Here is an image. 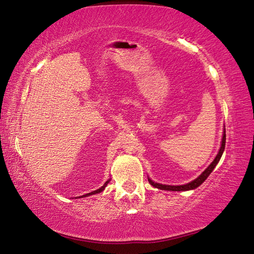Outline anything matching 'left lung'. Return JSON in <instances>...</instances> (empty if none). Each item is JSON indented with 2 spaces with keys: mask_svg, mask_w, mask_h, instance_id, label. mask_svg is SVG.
Listing matches in <instances>:
<instances>
[{
  "mask_svg": "<svg viewBox=\"0 0 254 254\" xmlns=\"http://www.w3.org/2000/svg\"><path fill=\"white\" fill-rule=\"evenodd\" d=\"M225 146H226V128H223V134H222V140H221V146L219 148V152L215 157V160H213L210 165L208 166L205 171H203L199 176H198L196 180H193L190 183L187 184H184V185H163V184L160 183H155L153 182L150 177H148V182H150L151 185L155 188H158V190H171V191H187V190H196L197 187H199L201 184L205 182L208 176L210 175L211 172L213 171V168L217 166V164L219 163L220 158L222 156V153L225 151Z\"/></svg>",
  "mask_w": 254,
  "mask_h": 254,
  "instance_id": "8db88e82",
  "label": "left lung"
}]
</instances>
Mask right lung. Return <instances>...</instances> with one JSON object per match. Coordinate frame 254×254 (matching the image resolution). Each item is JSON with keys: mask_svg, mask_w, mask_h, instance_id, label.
<instances>
[{"mask_svg": "<svg viewBox=\"0 0 254 254\" xmlns=\"http://www.w3.org/2000/svg\"><path fill=\"white\" fill-rule=\"evenodd\" d=\"M111 180H108L106 183H104V185L103 186H101L100 188H99V190H93V191H91V192H88V193H86V195H82V196H79V197H76V198H82V197H89V196H91V195H96V193H99V192H101V191H103L104 190V188L107 187V185L109 184V182H110Z\"/></svg>", "mask_w": 254, "mask_h": 254, "instance_id": "right-lung-1", "label": "right lung"}]
</instances>
